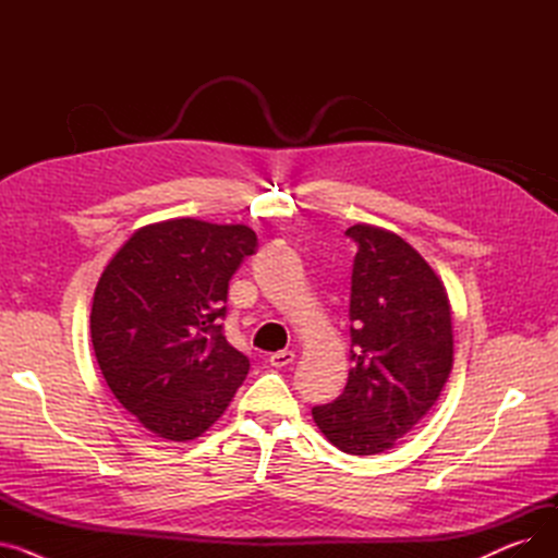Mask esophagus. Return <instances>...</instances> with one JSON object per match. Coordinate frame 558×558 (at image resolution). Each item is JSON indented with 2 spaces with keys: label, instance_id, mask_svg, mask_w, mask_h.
Masks as SVG:
<instances>
[{
  "label": "esophagus",
  "instance_id": "1",
  "mask_svg": "<svg viewBox=\"0 0 558 558\" xmlns=\"http://www.w3.org/2000/svg\"><path fill=\"white\" fill-rule=\"evenodd\" d=\"M296 360V355H294V350H278V353H274V355H269V362H271V366H276V368H282V366H289L291 362Z\"/></svg>",
  "mask_w": 558,
  "mask_h": 558
}]
</instances>
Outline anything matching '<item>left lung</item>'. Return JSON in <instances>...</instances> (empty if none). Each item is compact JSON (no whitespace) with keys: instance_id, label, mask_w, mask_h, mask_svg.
Instances as JSON below:
<instances>
[{"instance_id":"obj_1","label":"left lung","mask_w":558,"mask_h":558,"mask_svg":"<svg viewBox=\"0 0 558 558\" xmlns=\"http://www.w3.org/2000/svg\"><path fill=\"white\" fill-rule=\"evenodd\" d=\"M350 276V362L343 393L312 409L328 441L348 454L396 446L441 396L452 371L446 287L398 234L357 223Z\"/></svg>"}]
</instances>
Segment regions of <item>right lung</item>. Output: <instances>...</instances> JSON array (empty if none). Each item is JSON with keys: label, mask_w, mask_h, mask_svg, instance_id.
Returning <instances> with one entry per match:
<instances>
[{"label": "right lung", "mask_w": 558, "mask_h": 558, "mask_svg": "<svg viewBox=\"0 0 558 558\" xmlns=\"http://www.w3.org/2000/svg\"><path fill=\"white\" fill-rule=\"evenodd\" d=\"M257 251L248 226H144L108 262L90 335L114 398L156 436L192 441L244 383L251 362L223 335L228 282Z\"/></svg>", "instance_id": "right-lung-1"}]
</instances>
